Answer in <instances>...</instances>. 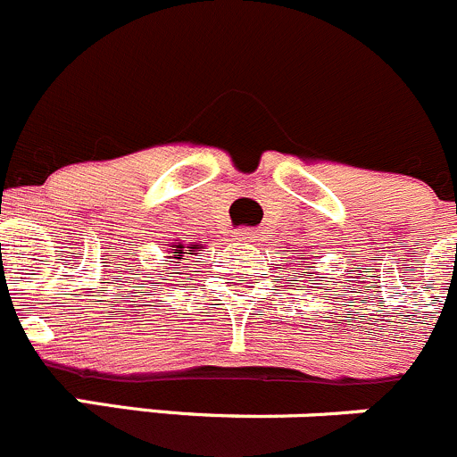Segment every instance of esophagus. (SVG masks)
<instances>
[{
  "label": "esophagus",
  "mask_w": 457,
  "mask_h": 457,
  "mask_svg": "<svg viewBox=\"0 0 457 457\" xmlns=\"http://www.w3.org/2000/svg\"><path fill=\"white\" fill-rule=\"evenodd\" d=\"M234 234H237L238 241H257V232L250 228H241V229H237Z\"/></svg>",
  "instance_id": "esophagus-1"
}]
</instances>
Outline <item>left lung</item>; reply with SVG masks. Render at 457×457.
I'll use <instances>...</instances> for the list:
<instances>
[{
	"instance_id": "left-lung-1",
	"label": "left lung",
	"mask_w": 457,
	"mask_h": 457,
	"mask_svg": "<svg viewBox=\"0 0 457 457\" xmlns=\"http://www.w3.org/2000/svg\"><path fill=\"white\" fill-rule=\"evenodd\" d=\"M304 266H306V263H304ZM306 268H311V266H306Z\"/></svg>"
}]
</instances>
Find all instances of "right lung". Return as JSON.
Instances as JSON below:
<instances>
[{
    "instance_id": "obj_1",
    "label": "right lung",
    "mask_w": 457,
    "mask_h": 457,
    "mask_svg": "<svg viewBox=\"0 0 457 457\" xmlns=\"http://www.w3.org/2000/svg\"><path fill=\"white\" fill-rule=\"evenodd\" d=\"M170 250H173V253H169V254H173V257H169V259H176V263H180L182 259L187 257V254H198V245H185V243H173V245H170Z\"/></svg>"
}]
</instances>
